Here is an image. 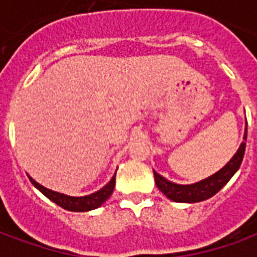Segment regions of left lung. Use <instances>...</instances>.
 <instances>
[{"mask_svg": "<svg viewBox=\"0 0 257 257\" xmlns=\"http://www.w3.org/2000/svg\"><path fill=\"white\" fill-rule=\"evenodd\" d=\"M243 139L246 140V128H245ZM245 147H246V143L242 142L237 153L234 154V157L227 162L224 167L221 168L219 172H216L215 175H212L209 178L204 179V180L197 182L194 184L173 183V182H169L165 178H162L161 175H158L154 171V179H156L157 187L161 190L162 194H165L168 198L172 199L175 202H199V201H205V199L213 197L217 191H220L228 183V180L234 176V173L239 169L241 162L243 160V154H245Z\"/></svg>", "mask_w": 257, "mask_h": 257, "instance_id": "left-lung-1", "label": "left lung"}]
</instances>
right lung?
<instances>
[{
    "label": "right lung",
    "mask_w": 257,
    "mask_h": 257,
    "mask_svg": "<svg viewBox=\"0 0 257 257\" xmlns=\"http://www.w3.org/2000/svg\"><path fill=\"white\" fill-rule=\"evenodd\" d=\"M29 179H30L31 183L34 184L45 197L53 201L55 204H58L59 206H62L63 209L71 210V212H86V210L99 208L106 199H108V197L112 194V190L115 187V175H114L111 180L99 191L89 194V195H85V197H70V195H66V194L56 193V191H52V190L44 187L40 183H37L36 180L30 178V176H29Z\"/></svg>",
    "instance_id": "obj_1"
}]
</instances>
